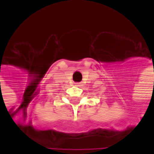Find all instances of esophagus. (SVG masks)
<instances>
[{
	"instance_id": "34e87169",
	"label": "esophagus",
	"mask_w": 154,
	"mask_h": 154,
	"mask_svg": "<svg viewBox=\"0 0 154 154\" xmlns=\"http://www.w3.org/2000/svg\"><path fill=\"white\" fill-rule=\"evenodd\" d=\"M74 86H81V83H80V82H78V83H74Z\"/></svg>"
}]
</instances>
